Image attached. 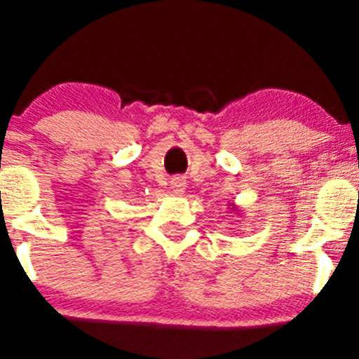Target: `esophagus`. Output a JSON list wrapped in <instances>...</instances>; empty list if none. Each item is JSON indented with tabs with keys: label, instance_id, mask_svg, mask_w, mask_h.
<instances>
[{
	"label": "esophagus",
	"instance_id": "obj_1",
	"mask_svg": "<svg viewBox=\"0 0 359 359\" xmlns=\"http://www.w3.org/2000/svg\"><path fill=\"white\" fill-rule=\"evenodd\" d=\"M185 187H187L185 176L170 177V189H172V192H176V194H183V192H185Z\"/></svg>",
	"mask_w": 359,
	"mask_h": 359
}]
</instances>
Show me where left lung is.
Here are the masks:
<instances>
[{
  "instance_id": "obj_1",
  "label": "left lung",
  "mask_w": 359,
  "mask_h": 359,
  "mask_svg": "<svg viewBox=\"0 0 359 359\" xmlns=\"http://www.w3.org/2000/svg\"><path fill=\"white\" fill-rule=\"evenodd\" d=\"M230 207H231V212H236V214H239V208H237L236 205H233V203H231Z\"/></svg>"
}]
</instances>
